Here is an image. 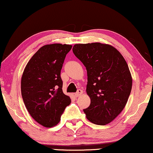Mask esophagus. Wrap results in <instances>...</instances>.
Returning a JSON list of instances; mask_svg holds the SVG:
<instances>
[{"label":"esophagus","mask_w":153,"mask_h":153,"mask_svg":"<svg viewBox=\"0 0 153 153\" xmlns=\"http://www.w3.org/2000/svg\"><path fill=\"white\" fill-rule=\"evenodd\" d=\"M82 90H78V91H77V92L75 94V97H79V96H80L81 94H82Z\"/></svg>","instance_id":"34e87169"}]
</instances>
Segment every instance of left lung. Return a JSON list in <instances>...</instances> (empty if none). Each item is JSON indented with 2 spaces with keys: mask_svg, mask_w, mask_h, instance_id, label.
I'll list each match as a JSON object with an SVG mask.
<instances>
[{
  "mask_svg": "<svg viewBox=\"0 0 153 153\" xmlns=\"http://www.w3.org/2000/svg\"><path fill=\"white\" fill-rule=\"evenodd\" d=\"M73 53L86 68L90 106L87 119L97 125L111 122L122 111L132 88L128 64L114 46L99 42L75 44Z\"/></svg>",
  "mask_w": 153,
  "mask_h": 153,
  "instance_id": "obj_1",
  "label": "left lung"
}]
</instances>
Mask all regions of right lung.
Masks as SVG:
<instances>
[{"mask_svg": "<svg viewBox=\"0 0 153 153\" xmlns=\"http://www.w3.org/2000/svg\"><path fill=\"white\" fill-rule=\"evenodd\" d=\"M72 46L44 45L31 58L21 79V93L25 105L36 122L46 128L59 123L65 107L71 104L63 92L61 71Z\"/></svg>", "mask_w": 153, "mask_h": 153, "instance_id": "add662e5", "label": "right lung"}]
</instances>
